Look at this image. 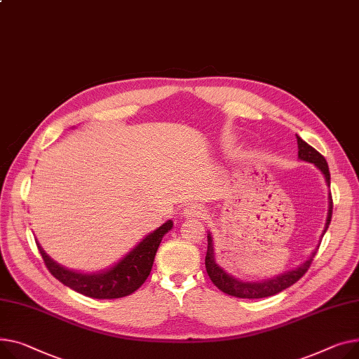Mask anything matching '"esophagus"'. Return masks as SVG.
Instances as JSON below:
<instances>
[{
    "label": "esophagus",
    "instance_id": "1",
    "mask_svg": "<svg viewBox=\"0 0 359 359\" xmlns=\"http://www.w3.org/2000/svg\"><path fill=\"white\" fill-rule=\"evenodd\" d=\"M183 215L186 218H190V217H202V215H205V209L202 205H198V203H190L184 208L183 210Z\"/></svg>",
    "mask_w": 359,
    "mask_h": 359
}]
</instances>
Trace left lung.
<instances>
[{
	"mask_svg": "<svg viewBox=\"0 0 359 359\" xmlns=\"http://www.w3.org/2000/svg\"><path fill=\"white\" fill-rule=\"evenodd\" d=\"M296 137H297V147H299V158L303 161L313 163L318 169L323 173L327 186H330V173H329V167H327L325 157L319 151H316L312 146H309L307 142L303 141L299 135H296ZM332 206H333L332 195L329 194L327 218H326V224H325L322 236L327 231L330 219H332ZM319 245H318V248H319ZM318 248L299 267L285 271L283 274H278L276 277L267 278V280L250 283V281H241V280L229 276L222 267H219L217 264V261H215L213 238L210 233H208V251H206V257H205V267H206L209 278L221 292H224L229 296H233V297H240V299H262V297L274 296V294L283 292L284 289L290 287V285L294 284L297 280H300L304 276V273L307 271V269L310 267V264H312Z\"/></svg>",
	"mask_w": 359,
	"mask_h": 359,
	"instance_id": "1",
	"label": "left lung"
}]
</instances>
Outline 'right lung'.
Returning <instances> with one entry per match:
<instances>
[{
    "label": "right lung",
    "mask_w": 359,
    "mask_h": 359,
    "mask_svg": "<svg viewBox=\"0 0 359 359\" xmlns=\"http://www.w3.org/2000/svg\"><path fill=\"white\" fill-rule=\"evenodd\" d=\"M173 228V221L164 222L160 228L149 233L115 266L100 273H78L57 264L44 252L36 241L46 267L53 277L72 290L92 299H119L134 293L150 276L156 252L163 236Z\"/></svg>",
    "instance_id": "right-lung-1"
}]
</instances>
